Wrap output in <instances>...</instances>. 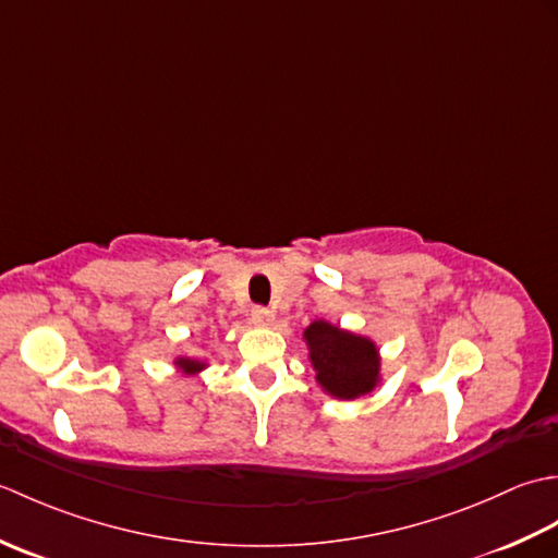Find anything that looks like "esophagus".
Segmentation results:
<instances>
[{
  "instance_id": "obj_1",
  "label": "esophagus",
  "mask_w": 558,
  "mask_h": 558,
  "mask_svg": "<svg viewBox=\"0 0 558 558\" xmlns=\"http://www.w3.org/2000/svg\"><path fill=\"white\" fill-rule=\"evenodd\" d=\"M252 322L256 326H270L272 324V312L268 306H254L252 310Z\"/></svg>"
}]
</instances>
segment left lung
Segmentation results:
<instances>
[{
  "mask_svg": "<svg viewBox=\"0 0 558 558\" xmlns=\"http://www.w3.org/2000/svg\"><path fill=\"white\" fill-rule=\"evenodd\" d=\"M316 378L330 396L352 400L369 393L378 376V354L372 340L345 333L326 322L304 330Z\"/></svg>",
  "mask_w": 558,
  "mask_h": 558,
  "instance_id": "obj_1",
  "label": "left lung"
}]
</instances>
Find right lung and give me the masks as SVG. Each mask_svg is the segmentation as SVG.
I'll return each mask as SVG.
<instances>
[{
	"label": "right lung",
	"mask_w": 558,
	"mask_h": 558,
	"mask_svg": "<svg viewBox=\"0 0 558 558\" xmlns=\"http://www.w3.org/2000/svg\"><path fill=\"white\" fill-rule=\"evenodd\" d=\"M180 364L184 366V369H186V372H198V369H201V366H204V364H201V362H196V360H180Z\"/></svg>",
	"instance_id": "1"
}]
</instances>
